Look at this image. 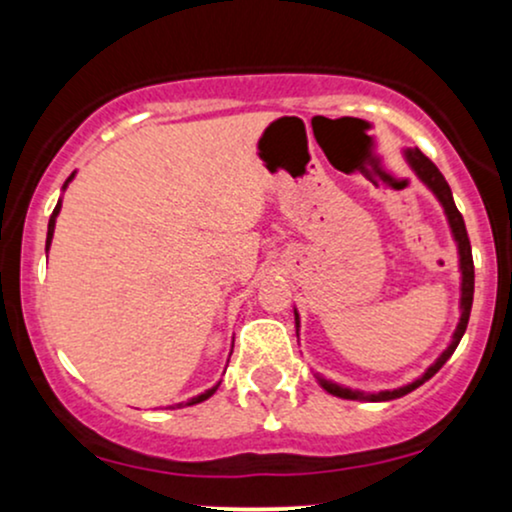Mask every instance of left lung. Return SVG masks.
Wrapping results in <instances>:
<instances>
[{"mask_svg": "<svg viewBox=\"0 0 512 512\" xmlns=\"http://www.w3.org/2000/svg\"><path fill=\"white\" fill-rule=\"evenodd\" d=\"M404 156H407L409 166L414 168V173L419 175L421 180L426 182L428 187H431L433 195L438 197V202L443 204L445 209V216H448V223L452 228V238H455L457 243V252H460V272H462V298H460V322H457V330L452 334V342L448 349L443 351V354L438 356V361L433 363L431 368L426 370L424 375H421L419 380H414V383L404 385V387H397V390H383V392H361V390H349V387H342L337 383H330V380L320 378L317 375V383L325 387L330 395H337V397H344V399H361V402H390V399H397V397H404L407 392L416 390L419 385H424L428 378H433V375L438 373L440 368L445 366V361L452 356V351L457 349V344H460L464 330H467V322H469V313H472V298H474V262H472V245H469V236H467V228H464V219L462 214L457 211L455 207V199H452V192H450V185L445 182L443 173L436 168V163L431 161L426 154H421L419 149H407L404 151ZM298 327H301V320H298V313H296V332Z\"/></svg>", "mask_w": 512, "mask_h": 512, "instance_id": "8db88e82", "label": "left lung"}]
</instances>
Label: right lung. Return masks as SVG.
I'll return each mask as SVG.
<instances>
[{"label": "right lung", "mask_w": 512, "mask_h": 512, "mask_svg": "<svg viewBox=\"0 0 512 512\" xmlns=\"http://www.w3.org/2000/svg\"><path fill=\"white\" fill-rule=\"evenodd\" d=\"M72 178H74V173L69 175L67 182H64V187H67L69 182H72ZM60 207H62V202H57V207H55V211H52V216H50V223H48V243H45V245H48V248H50V243H52V233H55V219H57V214H60ZM216 387H219V385H214V387H211V390L202 392V395L192 397L190 402H185V404H187V407H190V404H199V402H204V399H209L211 395H214V392H216ZM178 407H180V404H178Z\"/></svg>", "instance_id": "obj_1"}]
</instances>
